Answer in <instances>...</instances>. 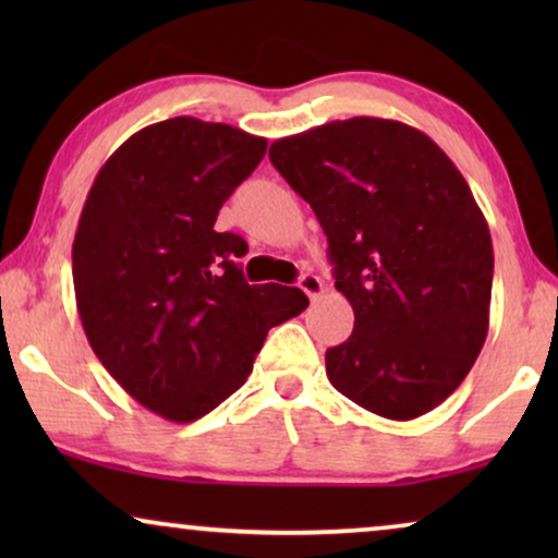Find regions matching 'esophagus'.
I'll list each match as a JSON object with an SVG mask.
<instances>
[{
  "label": "esophagus",
  "mask_w": 558,
  "mask_h": 558,
  "mask_svg": "<svg viewBox=\"0 0 558 558\" xmlns=\"http://www.w3.org/2000/svg\"><path fill=\"white\" fill-rule=\"evenodd\" d=\"M300 289L304 294L310 296V300H317L319 294H323V279L317 277V274H302L300 277Z\"/></svg>",
  "instance_id": "esophagus-1"
}]
</instances>
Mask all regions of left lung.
<instances>
[{
	"label": "left lung",
	"instance_id": "left-lung-1",
	"mask_svg": "<svg viewBox=\"0 0 558 558\" xmlns=\"http://www.w3.org/2000/svg\"><path fill=\"white\" fill-rule=\"evenodd\" d=\"M327 235L353 335L327 378L373 414L409 422L468 376L490 325L493 241L452 159L424 132L355 117L269 149Z\"/></svg>",
	"mask_w": 558,
	"mask_h": 558
}]
</instances>
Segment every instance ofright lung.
I'll list each match as a JSON object with an SVG mask.
<instances>
[{
  "label": "right lung",
  "instance_id": "right-lung-1",
  "mask_svg": "<svg viewBox=\"0 0 558 558\" xmlns=\"http://www.w3.org/2000/svg\"><path fill=\"white\" fill-rule=\"evenodd\" d=\"M266 140L178 117L129 136L98 170L73 241L75 304L104 368L170 422H195L246 384L266 332L302 289L248 284L246 241L216 218Z\"/></svg>",
  "mask_w": 558,
  "mask_h": 558
}]
</instances>
